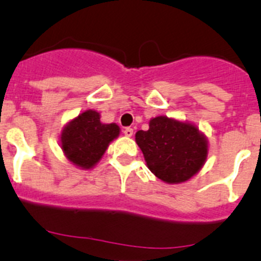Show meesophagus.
Returning a JSON list of instances; mask_svg holds the SVG:
<instances>
[{
	"label": "esophagus",
	"instance_id": "esophagus-1",
	"mask_svg": "<svg viewBox=\"0 0 261 261\" xmlns=\"http://www.w3.org/2000/svg\"><path fill=\"white\" fill-rule=\"evenodd\" d=\"M123 134H125V136H127V138H131L134 134V130L131 127H126L125 130H123Z\"/></svg>",
	"mask_w": 261,
	"mask_h": 261
}]
</instances>
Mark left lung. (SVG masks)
Masks as SVG:
<instances>
[{"label": "left lung", "instance_id": "obj_1", "mask_svg": "<svg viewBox=\"0 0 261 261\" xmlns=\"http://www.w3.org/2000/svg\"><path fill=\"white\" fill-rule=\"evenodd\" d=\"M135 140L148 168L167 184H179L198 173L208 155V141L189 122L158 116L148 131H138Z\"/></svg>", "mask_w": 261, "mask_h": 261}]
</instances>
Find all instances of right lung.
<instances>
[{"label": "right lung", "instance_id": "obj_1", "mask_svg": "<svg viewBox=\"0 0 261 261\" xmlns=\"http://www.w3.org/2000/svg\"><path fill=\"white\" fill-rule=\"evenodd\" d=\"M120 134L116 123H102L97 111L88 110L70 121L61 133V148L71 163L89 169L99 162Z\"/></svg>", "mask_w": 261, "mask_h": 261}]
</instances>
